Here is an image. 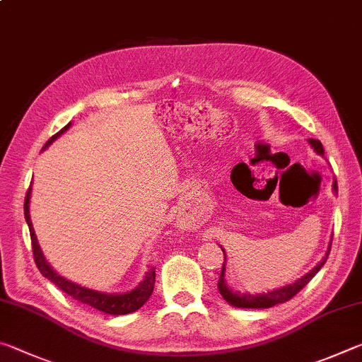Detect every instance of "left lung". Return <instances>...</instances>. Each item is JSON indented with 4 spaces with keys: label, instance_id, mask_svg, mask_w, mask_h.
I'll list each match as a JSON object with an SVG mask.
<instances>
[{
    "label": "left lung",
    "instance_id": "1",
    "mask_svg": "<svg viewBox=\"0 0 362 362\" xmlns=\"http://www.w3.org/2000/svg\"><path fill=\"white\" fill-rule=\"evenodd\" d=\"M308 142H310L311 146H313L317 155H324V148H322V144L320 142V140L310 139ZM332 188H334V192L337 193V189H339V187H337V180H334ZM330 247H332V240H330L326 257H324V259L320 263H317V265L313 269H311L310 273H306L305 276L297 279L293 284L279 287V289H274V291L267 292V293H255V296H254V293L235 292V291H231L228 286H226V281H225V262H223L222 273H220V278H218V283H217L218 292L222 293V297L226 300V302H228L233 306H236V308H272V306L278 305V303H284V302H287V300H291L293 296H297V293L302 291L303 287L308 284L311 279H313L315 274L320 272L321 267L324 265V263H326L327 257H329V252H330ZM223 260H226L225 250H223Z\"/></svg>",
    "mask_w": 362,
    "mask_h": 362
}]
</instances>
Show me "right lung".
I'll list each match as a JSON object with an SVG mask.
<instances>
[{
  "mask_svg": "<svg viewBox=\"0 0 362 362\" xmlns=\"http://www.w3.org/2000/svg\"><path fill=\"white\" fill-rule=\"evenodd\" d=\"M71 126V122H69L65 127H62L56 136H52L47 140L45 148H47L54 140H56L60 134H64L69 127ZM42 148V150H45ZM30 193H32V185H30L27 196H25V204H23V214H25V220L28 223V230H30V238H32V247H33V259L36 267L41 272V274L45 278H47L51 283L56 284L59 289H62L66 296L73 297L78 302H81L84 305L93 306V308L102 311V313L107 315H127V313H134L139 308H142L144 303L150 298L153 289H155V267L150 268L148 272L145 273V278L142 283H140L136 289H132L129 292L124 293H107V292H99V291H93L88 289V287H83L79 284L71 283L64 276H60L56 272H54L52 267L46 262L45 255H42V250L40 249L38 240H36L33 225H32V218H30Z\"/></svg>",
  "mask_w": 362,
  "mask_h": 362,
  "instance_id": "obj_1",
  "label": "right lung"
}]
</instances>
